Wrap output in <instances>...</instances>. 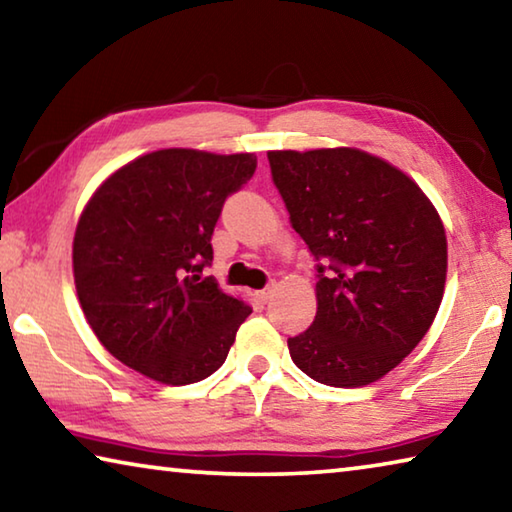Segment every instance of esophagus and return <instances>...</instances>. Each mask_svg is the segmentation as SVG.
<instances>
[{"label":"esophagus","instance_id":"34e87169","mask_svg":"<svg viewBox=\"0 0 512 512\" xmlns=\"http://www.w3.org/2000/svg\"><path fill=\"white\" fill-rule=\"evenodd\" d=\"M275 289H277V287H275V284H268V287H266V289H262V291H259V293H257V298H259V300H262V302H268V300H271V298H273V293H275Z\"/></svg>","mask_w":512,"mask_h":512}]
</instances>
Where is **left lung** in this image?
<instances>
[{
    "label": "left lung",
    "mask_w": 512,
    "mask_h": 512,
    "mask_svg": "<svg viewBox=\"0 0 512 512\" xmlns=\"http://www.w3.org/2000/svg\"><path fill=\"white\" fill-rule=\"evenodd\" d=\"M293 230L316 257L314 323L289 339L320 384L357 388L391 372L429 332L447 277L436 207L393 164L359 149L268 151Z\"/></svg>",
    "instance_id": "1"
}]
</instances>
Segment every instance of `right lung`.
<instances>
[{
  "label": "right lung",
  "instance_id": "obj_1",
  "mask_svg": "<svg viewBox=\"0 0 512 512\" xmlns=\"http://www.w3.org/2000/svg\"><path fill=\"white\" fill-rule=\"evenodd\" d=\"M255 167L253 153L162 149L124 164L92 194L76 225L74 282L112 357L169 386L223 366L253 309L201 275L225 198Z\"/></svg>",
  "mask_w": 512,
  "mask_h": 512
}]
</instances>
